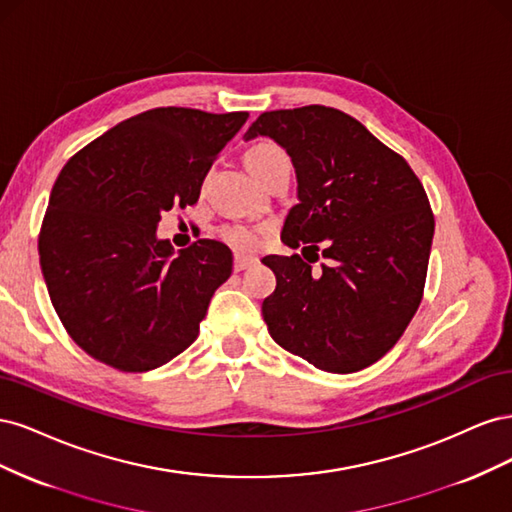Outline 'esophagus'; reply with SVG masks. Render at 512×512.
Returning <instances> with one entry per match:
<instances>
[{"instance_id": "1", "label": "esophagus", "mask_w": 512, "mask_h": 512, "mask_svg": "<svg viewBox=\"0 0 512 512\" xmlns=\"http://www.w3.org/2000/svg\"><path fill=\"white\" fill-rule=\"evenodd\" d=\"M258 262V258H254V256H243V254H237L235 256V271H245V269H250V267H254Z\"/></svg>"}]
</instances>
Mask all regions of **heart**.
I'll return each mask as SVG.
<instances>
[{"label": "heart", "mask_w": 512, "mask_h": 512, "mask_svg": "<svg viewBox=\"0 0 512 512\" xmlns=\"http://www.w3.org/2000/svg\"><path fill=\"white\" fill-rule=\"evenodd\" d=\"M245 164L250 168V173L262 181L269 177L273 170L290 166L288 153L271 141L258 143L250 151L245 153ZM262 237H265V228L262 226H250V224H228L222 228V239L235 247L239 252H252L262 243Z\"/></svg>", "instance_id": "b5f03b06"}]
</instances>
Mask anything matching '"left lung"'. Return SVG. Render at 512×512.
<instances>
[{
  "label": "left lung",
  "mask_w": 512,
  "mask_h": 512,
  "mask_svg": "<svg viewBox=\"0 0 512 512\" xmlns=\"http://www.w3.org/2000/svg\"><path fill=\"white\" fill-rule=\"evenodd\" d=\"M269 136L299 183L282 241L318 252L265 256L277 286L262 301L271 337L318 369L350 374L376 363L404 335L423 299L433 213L408 162L361 121L331 106L262 113L245 141ZM318 256V254H316Z\"/></svg>",
  "instance_id": "obj_1"
}]
</instances>
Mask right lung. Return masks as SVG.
Segmentation results:
<instances>
[{
  "label": "right lung",
  "instance_id": "1",
  "mask_svg": "<svg viewBox=\"0 0 512 512\" xmlns=\"http://www.w3.org/2000/svg\"><path fill=\"white\" fill-rule=\"evenodd\" d=\"M247 113L162 106L117 123L68 160L53 185L38 252L55 312L96 361L149 371L198 337L232 252L198 239L175 254L162 213L194 205L213 160Z\"/></svg>",
  "mask_w": 512,
  "mask_h": 512
}]
</instances>
